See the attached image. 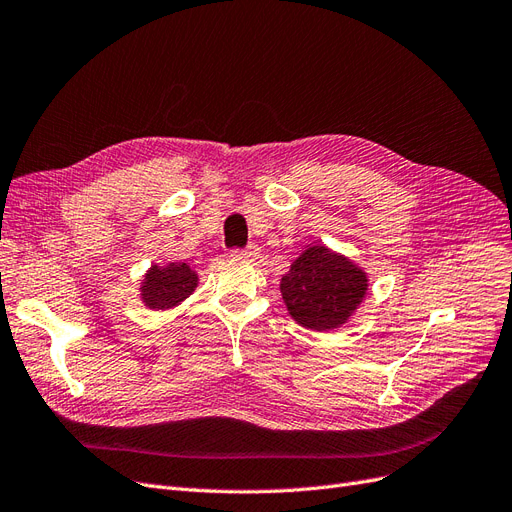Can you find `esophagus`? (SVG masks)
Instances as JSON below:
<instances>
[{
  "mask_svg": "<svg viewBox=\"0 0 512 512\" xmlns=\"http://www.w3.org/2000/svg\"><path fill=\"white\" fill-rule=\"evenodd\" d=\"M259 246L257 244H249L246 246V249H234L232 253H230V257H234V259H246V261H253V259H257L259 257Z\"/></svg>",
  "mask_w": 512,
  "mask_h": 512,
  "instance_id": "34e87169",
  "label": "esophagus"
}]
</instances>
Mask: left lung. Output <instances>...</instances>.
Returning a JSON list of instances; mask_svg holds the SVG:
<instances>
[{
  "label": "left lung",
  "instance_id": "obj_1",
  "mask_svg": "<svg viewBox=\"0 0 512 512\" xmlns=\"http://www.w3.org/2000/svg\"><path fill=\"white\" fill-rule=\"evenodd\" d=\"M367 287V274L325 244L308 246L280 280L289 314L312 331H333L348 323L367 295Z\"/></svg>",
  "mask_w": 512,
  "mask_h": 512
}]
</instances>
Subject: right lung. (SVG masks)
<instances>
[{"instance_id":"right-lung-1","label":"right lung","mask_w":512,"mask_h":512,"mask_svg":"<svg viewBox=\"0 0 512 512\" xmlns=\"http://www.w3.org/2000/svg\"><path fill=\"white\" fill-rule=\"evenodd\" d=\"M198 287V274L187 263L151 266L141 282V301L149 310L179 306Z\"/></svg>"}]
</instances>
